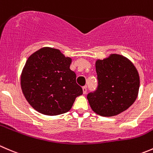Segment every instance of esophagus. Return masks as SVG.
I'll return each instance as SVG.
<instances>
[{
	"label": "esophagus",
	"instance_id": "obj_1",
	"mask_svg": "<svg viewBox=\"0 0 153 153\" xmlns=\"http://www.w3.org/2000/svg\"><path fill=\"white\" fill-rule=\"evenodd\" d=\"M82 92L84 94H86V92H87V87H86V86H83L82 87Z\"/></svg>",
	"mask_w": 153,
	"mask_h": 153
}]
</instances>
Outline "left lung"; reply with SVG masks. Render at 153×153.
<instances>
[{"label":"left lung","instance_id":"1","mask_svg":"<svg viewBox=\"0 0 153 153\" xmlns=\"http://www.w3.org/2000/svg\"><path fill=\"white\" fill-rule=\"evenodd\" d=\"M98 85L87 95L91 108L103 117L119 114L129 108L140 87L138 72L129 59L119 54L95 63Z\"/></svg>","mask_w":153,"mask_h":153}]
</instances>
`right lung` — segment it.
I'll use <instances>...</instances> for the list:
<instances>
[{
  "mask_svg": "<svg viewBox=\"0 0 153 153\" xmlns=\"http://www.w3.org/2000/svg\"><path fill=\"white\" fill-rule=\"evenodd\" d=\"M71 64V59L55 48H41L29 57L21 86L35 110L45 115L64 114L71 108L76 97L82 94Z\"/></svg>",
  "mask_w": 153,
  "mask_h": 153,
  "instance_id": "right-lung-1",
  "label": "right lung"
}]
</instances>
